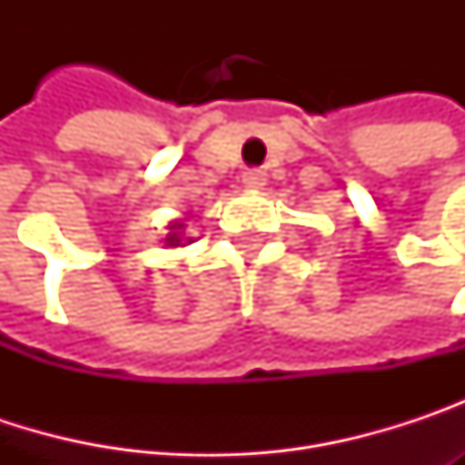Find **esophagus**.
I'll use <instances>...</instances> for the list:
<instances>
[{"mask_svg":"<svg viewBox=\"0 0 465 465\" xmlns=\"http://www.w3.org/2000/svg\"><path fill=\"white\" fill-rule=\"evenodd\" d=\"M242 183H244V188H250V191H261V188L266 185V172H261V169H247V172L242 174Z\"/></svg>","mask_w":465,"mask_h":465,"instance_id":"34e87169","label":"esophagus"}]
</instances>
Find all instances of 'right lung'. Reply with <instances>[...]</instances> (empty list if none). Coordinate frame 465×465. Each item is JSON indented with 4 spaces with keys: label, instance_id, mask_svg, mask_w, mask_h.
Instances as JSON below:
<instances>
[{
    "label": "right lung",
    "instance_id": "obj_1",
    "mask_svg": "<svg viewBox=\"0 0 465 465\" xmlns=\"http://www.w3.org/2000/svg\"><path fill=\"white\" fill-rule=\"evenodd\" d=\"M166 229H169V233L163 236V244L166 247H183V244H191L193 242L191 236H185V223L183 221H172Z\"/></svg>",
    "mask_w": 465,
    "mask_h": 465
}]
</instances>
